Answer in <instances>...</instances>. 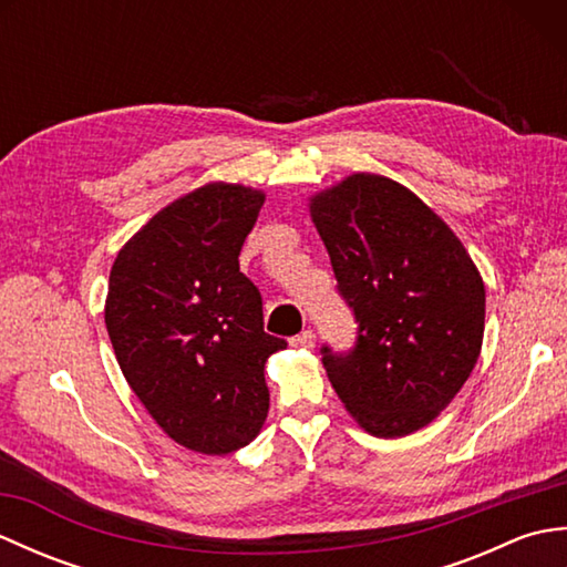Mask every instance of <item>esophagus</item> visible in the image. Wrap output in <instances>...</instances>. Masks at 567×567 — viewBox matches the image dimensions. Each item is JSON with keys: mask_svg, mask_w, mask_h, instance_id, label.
<instances>
[{"mask_svg": "<svg viewBox=\"0 0 567 567\" xmlns=\"http://www.w3.org/2000/svg\"><path fill=\"white\" fill-rule=\"evenodd\" d=\"M295 346H299V348H315L317 346L315 331H302L299 336H295Z\"/></svg>", "mask_w": 567, "mask_h": 567, "instance_id": "obj_1", "label": "esophagus"}]
</instances>
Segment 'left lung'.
Returning <instances> with one entry per match:
<instances>
[{
    "instance_id": "8db88e82",
    "label": "left lung",
    "mask_w": 567,
    "mask_h": 567,
    "mask_svg": "<svg viewBox=\"0 0 567 567\" xmlns=\"http://www.w3.org/2000/svg\"><path fill=\"white\" fill-rule=\"evenodd\" d=\"M355 348L321 360L348 414L378 439L431 424L473 372L485 282L441 216L390 177L355 173L309 199Z\"/></svg>"
}]
</instances>
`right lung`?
I'll use <instances>...</instances> for the list:
<instances>
[{"label":"right lung","instance_id":"1","mask_svg":"<svg viewBox=\"0 0 567 567\" xmlns=\"http://www.w3.org/2000/svg\"><path fill=\"white\" fill-rule=\"evenodd\" d=\"M260 189L209 183L161 209L118 250L104 323L131 390L167 436L226 455L270 409L265 360L287 341L262 329L258 287L238 252Z\"/></svg>","mask_w":567,"mask_h":567}]
</instances>
